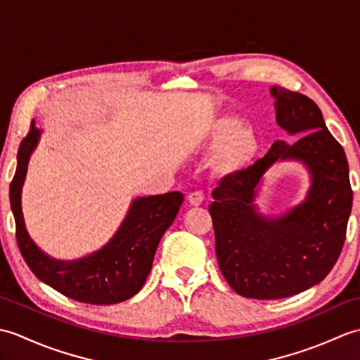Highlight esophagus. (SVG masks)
Masks as SVG:
<instances>
[{
	"label": "esophagus",
	"instance_id": "34e87169",
	"mask_svg": "<svg viewBox=\"0 0 360 360\" xmlns=\"http://www.w3.org/2000/svg\"><path fill=\"white\" fill-rule=\"evenodd\" d=\"M188 202L192 205H200L202 201H204V196H202V192H192L188 196H187Z\"/></svg>",
	"mask_w": 360,
	"mask_h": 360
}]
</instances>
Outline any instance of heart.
Masks as SVG:
<instances>
[{"label":"heart","instance_id":"b5f03b06","mask_svg":"<svg viewBox=\"0 0 360 360\" xmlns=\"http://www.w3.org/2000/svg\"><path fill=\"white\" fill-rule=\"evenodd\" d=\"M205 147H217L213 168L219 176L229 178L248 170L255 162L262 143L254 127L243 124L236 117L223 116L212 124Z\"/></svg>","mask_w":360,"mask_h":360}]
</instances>
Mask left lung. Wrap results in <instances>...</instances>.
<instances>
[{"instance_id":"left-lung-1","label":"left lung","mask_w":360,"mask_h":360,"mask_svg":"<svg viewBox=\"0 0 360 360\" xmlns=\"http://www.w3.org/2000/svg\"><path fill=\"white\" fill-rule=\"evenodd\" d=\"M277 122L294 143L277 141L263 159L221 179L209 212L219 271L236 294L257 300L295 295L322 281L338 262L353 205L348 160L314 101L272 86ZM298 158L313 182L307 201L277 220L262 219L251 201L275 160Z\"/></svg>"}]
</instances>
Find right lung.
<instances>
[{
  "label": "right lung",
  "instance_id": "1",
  "mask_svg": "<svg viewBox=\"0 0 360 360\" xmlns=\"http://www.w3.org/2000/svg\"><path fill=\"white\" fill-rule=\"evenodd\" d=\"M40 137L32 122L22 137L17 170L11 182L9 198L15 218V236L29 269L60 294L82 303L114 304L131 298L142 289L151 271L158 244L179 212L184 196L179 192L139 198L112 240L96 254L77 262H57L30 240L21 212V186L29 156Z\"/></svg>",
  "mask_w": 360,
  "mask_h": 360
}]
</instances>
